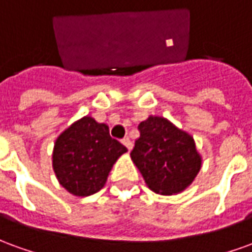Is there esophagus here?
Instances as JSON below:
<instances>
[{"mask_svg": "<svg viewBox=\"0 0 252 252\" xmlns=\"http://www.w3.org/2000/svg\"><path fill=\"white\" fill-rule=\"evenodd\" d=\"M121 143H123V144L126 146L128 151H131L132 146H133V144H132V142L129 140V137H126V139H123V140H121Z\"/></svg>", "mask_w": 252, "mask_h": 252, "instance_id": "esophagus-1", "label": "esophagus"}]
</instances>
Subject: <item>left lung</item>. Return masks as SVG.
I'll return each instance as SVG.
<instances>
[{
  "label": "left lung",
  "instance_id": "left-lung-1",
  "mask_svg": "<svg viewBox=\"0 0 252 252\" xmlns=\"http://www.w3.org/2000/svg\"><path fill=\"white\" fill-rule=\"evenodd\" d=\"M137 129L131 158L148 188L164 195L186 189L201 167L193 137L163 117H148Z\"/></svg>",
  "mask_w": 252,
  "mask_h": 252
}]
</instances>
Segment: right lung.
<instances>
[{"mask_svg":"<svg viewBox=\"0 0 252 252\" xmlns=\"http://www.w3.org/2000/svg\"><path fill=\"white\" fill-rule=\"evenodd\" d=\"M126 151L110 136L106 124L86 116L58 137L52 166L67 191L85 197L102 189L112 166Z\"/></svg>","mask_w":252,"mask_h":252,"instance_id":"obj_1","label":"right lung"}]
</instances>
